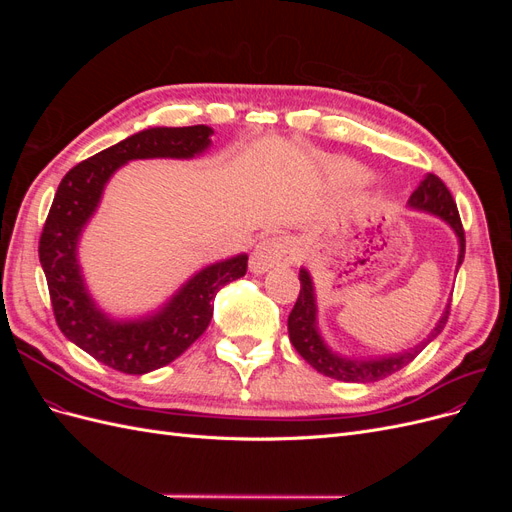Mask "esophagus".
I'll use <instances>...</instances> for the list:
<instances>
[{
	"instance_id": "obj_1",
	"label": "esophagus",
	"mask_w": 512,
	"mask_h": 512,
	"mask_svg": "<svg viewBox=\"0 0 512 512\" xmlns=\"http://www.w3.org/2000/svg\"><path fill=\"white\" fill-rule=\"evenodd\" d=\"M297 256V245L290 237H267L254 247L250 256V271L262 275L275 265H292Z\"/></svg>"
}]
</instances>
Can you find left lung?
Here are the masks:
<instances>
[{
    "mask_svg": "<svg viewBox=\"0 0 512 512\" xmlns=\"http://www.w3.org/2000/svg\"><path fill=\"white\" fill-rule=\"evenodd\" d=\"M408 207L412 211H421V213L433 215V218H440L455 232L457 245H459L455 271H459L463 256H466V235H463L457 205L446 185L436 175H425V179L418 183V188L408 198ZM299 282H301L299 299L294 303L292 312L288 316L290 344L309 365H312L316 371H320L322 376H329L333 380H342V382H359V384L378 382L386 376L395 374V371H399L401 367H406L418 352L442 333L448 318V309H451V301H448L440 320L436 322V327H433L423 342L416 344L414 348L384 354V356H369V359L367 356L365 359H356V356L335 352L327 342H324L318 327V301H316L314 277L305 267H301L299 271Z\"/></svg>",
    "mask_w": 512,
    "mask_h": 512,
    "instance_id": "obj_1",
    "label": "left lung"
}]
</instances>
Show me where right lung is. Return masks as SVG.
Returning <instances> with one entry per match:
<instances>
[{
  "label": "right lung",
  "instance_id": "obj_1",
  "mask_svg": "<svg viewBox=\"0 0 512 512\" xmlns=\"http://www.w3.org/2000/svg\"><path fill=\"white\" fill-rule=\"evenodd\" d=\"M213 128H147L94 158L76 164L61 179L40 237V265L49 284L53 314L72 344L123 374H149L173 363L203 335L222 286L247 271V254L196 271L149 314L115 318L91 297L79 260V243L94 218L106 183L132 160H194L211 147Z\"/></svg>",
  "mask_w": 512,
  "mask_h": 512
}]
</instances>
